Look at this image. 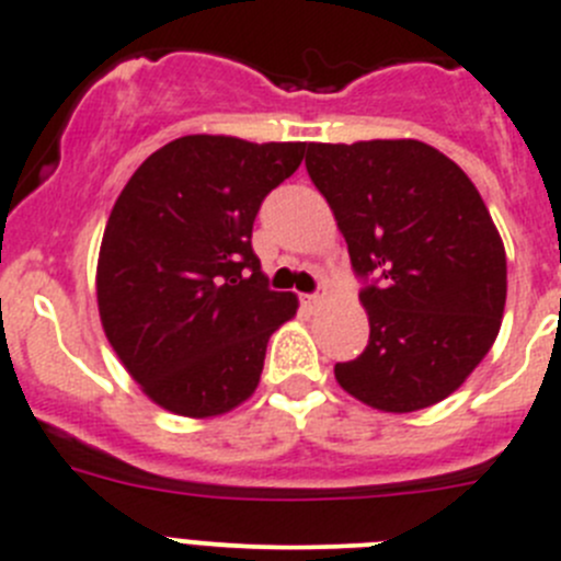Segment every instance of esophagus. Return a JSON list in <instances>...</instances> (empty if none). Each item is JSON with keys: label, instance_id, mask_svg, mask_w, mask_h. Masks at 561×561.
<instances>
[{"label": "esophagus", "instance_id": "esophagus-1", "mask_svg": "<svg viewBox=\"0 0 561 561\" xmlns=\"http://www.w3.org/2000/svg\"><path fill=\"white\" fill-rule=\"evenodd\" d=\"M323 301H327V290H318V293H312V296H305L307 307H321Z\"/></svg>", "mask_w": 561, "mask_h": 561}]
</instances>
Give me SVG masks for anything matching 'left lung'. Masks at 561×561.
<instances>
[{"label":"left lung","mask_w":561,"mask_h":561,"mask_svg":"<svg viewBox=\"0 0 561 561\" xmlns=\"http://www.w3.org/2000/svg\"><path fill=\"white\" fill-rule=\"evenodd\" d=\"M307 171L359 276L370 337L334 379L370 410H426L465 385L499 337L506 251L484 198L423 140L310 144Z\"/></svg>","instance_id":"obj_1"}]
</instances>
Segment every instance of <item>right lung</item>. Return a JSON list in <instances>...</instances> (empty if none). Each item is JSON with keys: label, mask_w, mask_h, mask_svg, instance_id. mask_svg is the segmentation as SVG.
<instances>
[{"label": "right lung", "mask_w": 561, "mask_h": 561, "mask_svg": "<svg viewBox=\"0 0 561 561\" xmlns=\"http://www.w3.org/2000/svg\"><path fill=\"white\" fill-rule=\"evenodd\" d=\"M307 144L185 135L140 162L102 234V329L146 399L207 421L260 385L265 348L298 310L265 285L251 227Z\"/></svg>", "instance_id": "add662e5"}]
</instances>
